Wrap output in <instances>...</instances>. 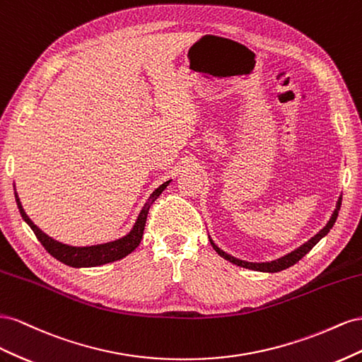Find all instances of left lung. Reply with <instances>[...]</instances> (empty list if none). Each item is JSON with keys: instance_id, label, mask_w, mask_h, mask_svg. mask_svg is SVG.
Instances as JSON below:
<instances>
[{"instance_id": "left-lung-1", "label": "left lung", "mask_w": 362, "mask_h": 362, "mask_svg": "<svg viewBox=\"0 0 362 362\" xmlns=\"http://www.w3.org/2000/svg\"><path fill=\"white\" fill-rule=\"evenodd\" d=\"M341 200H343V199L339 197V200H338V203H337V209L334 211L332 216H330V220H329V223L326 224V227H323V229L320 230V232L314 236V238H311L308 243H305L302 247H298L297 250H294V252H291V253H288L286 256L281 257V259H276V261H272V262H262V264L245 262V261H240V259H236V257L224 253V252L220 250L218 247H216L212 241H211V244H212V247L215 249V252L218 253L221 257H224L226 261H229V262H232V264H235V265H238V267L249 268V270H256V272H264V273H277V272H282V270H285V268H290L291 265H294V264H297L298 261H300L302 257H303L306 253L311 252L313 247H314L320 240H322L323 236H326L330 229H332V226H334L335 221H337L338 211H339V208H341Z\"/></svg>"}]
</instances>
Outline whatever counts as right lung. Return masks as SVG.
Wrapping results in <instances>:
<instances>
[{"mask_svg": "<svg viewBox=\"0 0 362 362\" xmlns=\"http://www.w3.org/2000/svg\"><path fill=\"white\" fill-rule=\"evenodd\" d=\"M168 182L162 183L160 187L154 191L148 202L144 206L138 220L133 226V229L130 230L129 235L124 236L121 240L117 241H112V243H106V244H98V245H90V247H72V245H66V244H62L53 238H49L48 235H45L42 230L36 227V224H33V221L28 218L27 214L24 212L23 206H21V202L18 199V195L15 194V199H16V204H18V209L21 212V216H23L24 221L32 227V230L35 232L36 238L40 241L45 247V250L56 257L57 261L64 262L69 267H97V265H103V264H109V262H115L122 259L124 256L130 255L133 250L136 249L139 245L141 240H142V235H144V229H146V221H147V215H148V209L150 206L153 204V202L156 200L159 195L162 194V191L168 187Z\"/></svg>", "mask_w": 362, "mask_h": 362, "instance_id": "obj_1", "label": "right lung"}]
</instances>
